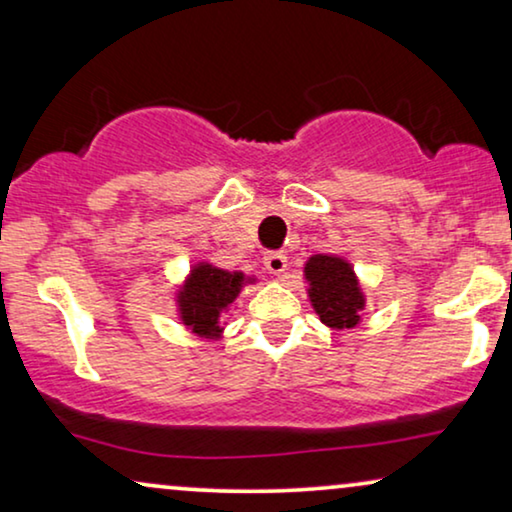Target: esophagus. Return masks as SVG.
I'll return each mask as SVG.
<instances>
[{
  "label": "esophagus",
  "mask_w": 512,
  "mask_h": 512,
  "mask_svg": "<svg viewBox=\"0 0 512 512\" xmlns=\"http://www.w3.org/2000/svg\"><path fill=\"white\" fill-rule=\"evenodd\" d=\"M265 268L270 270V275H282V272L286 270V265H289V258H286L284 251H268L263 258Z\"/></svg>",
  "instance_id": "34e87169"
}]
</instances>
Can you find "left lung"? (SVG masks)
Masks as SVG:
<instances>
[{
    "instance_id": "1",
    "label": "left lung",
    "mask_w": 512,
    "mask_h": 512,
    "mask_svg": "<svg viewBox=\"0 0 512 512\" xmlns=\"http://www.w3.org/2000/svg\"><path fill=\"white\" fill-rule=\"evenodd\" d=\"M307 296L321 324L335 331H345L361 324L366 310V296L352 263L340 256L314 254L305 263Z\"/></svg>"
}]
</instances>
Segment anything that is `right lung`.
<instances>
[{
    "label": "right lung",
    "instance_id": "add662e5",
    "mask_svg": "<svg viewBox=\"0 0 512 512\" xmlns=\"http://www.w3.org/2000/svg\"><path fill=\"white\" fill-rule=\"evenodd\" d=\"M254 277L228 272L212 263H195L186 282L177 291L179 321L202 340H219L221 317L240 296L242 286L254 284Z\"/></svg>",
    "mask_w": 512,
    "mask_h": 512
}]
</instances>
